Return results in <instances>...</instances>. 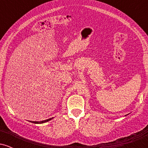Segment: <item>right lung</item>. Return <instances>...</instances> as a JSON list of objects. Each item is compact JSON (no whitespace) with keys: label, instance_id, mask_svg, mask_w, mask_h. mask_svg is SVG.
I'll return each instance as SVG.
<instances>
[{"label":"right lung","instance_id":"obj_1","mask_svg":"<svg viewBox=\"0 0 148 148\" xmlns=\"http://www.w3.org/2000/svg\"><path fill=\"white\" fill-rule=\"evenodd\" d=\"M51 119H53V118L47 119V120H42V121H40V122H38V121H30V123H35V124H42V123H47V122L49 121V120H51Z\"/></svg>","mask_w":148,"mask_h":148}]
</instances>
